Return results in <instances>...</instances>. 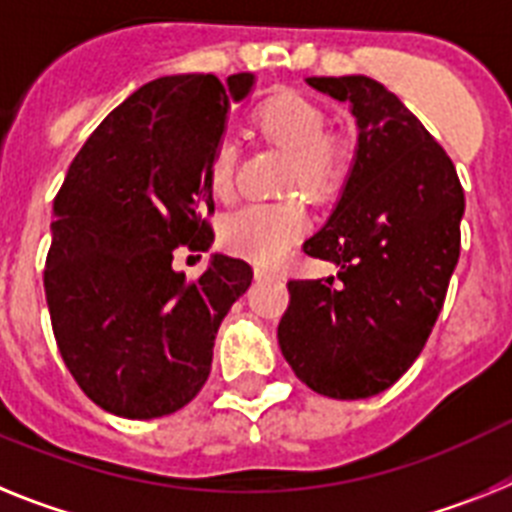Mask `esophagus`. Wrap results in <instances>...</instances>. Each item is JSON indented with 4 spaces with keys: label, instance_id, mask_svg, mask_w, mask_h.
Instances as JSON below:
<instances>
[{
    "label": "esophagus",
    "instance_id": "34e87169",
    "mask_svg": "<svg viewBox=\"0 0 512 512\" xmlns=\"http://www.w3.org/2000/svg\"><path fill=\"white\" fill-rule=\"evenodd\" d=\"M278 270H273V268H265V265H257L255 268V278L257 281H260V278H278Z\"/></svg>",
    "mask_w": 512,
    "mask_h": 512
}]
</instances>
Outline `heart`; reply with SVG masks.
Here are the masks:
<instances>
[{"mask_svg":"<svg viewBox=\"0 0 512 512\" xmlns=\"http://www.w3.org/2000/svg\"><path fill=\"white\" fill-rule=\"evenodd\" d=\"M255 126L293 154L288 188L330 195L340 188L350 167V144L340 133H327V115L317 102L296 92H278L255 110ZM237 144L221 139L208 159V185L229 198L237 182ZM311 224L301 201H255L234 208L221 221V242L229 252L255 262H278Z\"/></svg>","mask_w":512,"mask_h":512,"instance_id":"1","label":"heart"}]
</instances>
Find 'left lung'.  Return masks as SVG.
Listing matches in <instances>:
<instances>
[{
  "label": "left lung",
  "mask_w": 512,
  "mask_h": 512,
  "mask_svg": "<svg viewBox=\"0 0 512 512\" xmlns=\"http://www.w3.org/2000/svg\"><path fill=\"white\" fill-rule=\"evenodd\" d=\"M350 102L358 151L330 221L304 242L335 262L324 281H288L278 342L309 389L366 399L415 363L459 262L464 188L443 146L371 77H309Z\"/></svg>",
  "instance_id": "obj_1"
}]
</instances>
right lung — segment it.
I'll list each match as a JSON object with an SVG mask.
<instances>
[{
  "mask_svg": "<svg viewBox=\"0 0 512 512\" xmlns=\"http://www.w3.org/2000/svg\"><path fill=\"white\" fill-rule=\"evenodd\" d=\"M252 74H175L144 84L92 131L53 198L43 270L53 335L79 389L105 412L151 420L195 399L213 340L252 283L213 255L188 281L177 247L208 250V159Z\"/></svg>",
  "mask_w": 512,
  "mask_h": 512,
  "instance_id": "add662e5",
  "label": "right lung"
}]
</instances>
